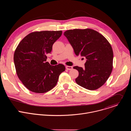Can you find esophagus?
Returning a JSON list of instances; mask_svg holds the SVG:
<instances>
[{
    "mask_svg": "<svg viewBox=\"0 0 131 131\" xmlns=\"http://www.w3.org/2000/svg\"><path fill=\"white\" fill-rule=\"evenodd\" d=\"M66 68L67 70H71L72 69V67L70 66H66Z\"/></svg>",
    "mask_w": 131,
    "mask_h": 131,
    "instance_id": "obj_1",
    "label": "esophagus"
}]
</instances>
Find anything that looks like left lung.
<instances>
[{"mask_svg":"<svg viewBox=\"0 0 131 131\" xmlns=\"http://www.w3.org/2000/svg\"><path fill=\"white\" fill-rule=\"evenodd\" d=\"M64 35L75 54L86 59L84 68L73 67L79 72L76 83L89 90L101 87L109 77L113 68L114 54L109 42L102 34L89 28L70 29Z\"/></svg>","mask_w":131,"mask_h":131,"instance_id":"left-lung-1","label":"left lung"}]
</instances>
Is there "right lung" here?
I'll use <instances>...</instances> for the list:
<instances>
[{"instance_id": "1", "label": "right lung", "mask_w": 131, "mask_h": 131, "mask_svg": "<svg viewBox=\"0 0 131 131\" xmlns=\"http://www.w3.org/2000/svg\"><path fill=\"white\" fill-rule=\"evenodd\" d=\"M62 30L32 32L21 40L14 54L17 75L31 92L43 93L57 84L60 74L65 70L64 65H51L46 54L61 36Z\"/></svg>"}]
</instances>
